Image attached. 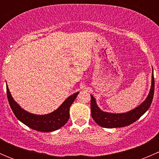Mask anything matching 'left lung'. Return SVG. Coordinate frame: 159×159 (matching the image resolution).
<instances>
[{
  "mask_svg": "<svg viewBox=\"0 0 159 159\" xmlns=\"http://www.w3.org/2000/svg\"><path fill=\"white\" fill-rule=\"evenodd\" d=\"M154 89H155V79H154V75L152 72V86H151L150 91L146 99L134 109L121 114L109 113V112H105L102 111L96 104L94 98L91 94V116L98 125L103 128H107V129L125 127V126L129 125L137 121L148 111L153 99Z\"/></svg>",
  "mask_w": 159,
  "mask_h": 159,
  "instance_id": "8db88e82",
  "label": "left lung"
}]
</instances>
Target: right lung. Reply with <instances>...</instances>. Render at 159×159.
Wrapping results in <instances>:
<instances>
[{"label":"right lung","instance_id":"1","mask_svg":"<svg viewBox=\"0 0 159 159\" xmlns=\"http://www.w3.org/2000/svg\"><path fill=\"white\" fill-rule=\"evenodd\" d=\"M78 93L76 92L69 96L57 110L47 115H39L29 113L20 108V105L13 99L7 85V96L9 105L16 118L30 129L43 132L55 131L66 124L70 117V107Z\"/></svg>","mask_w":159,"mask_h":159}]
</instances>
